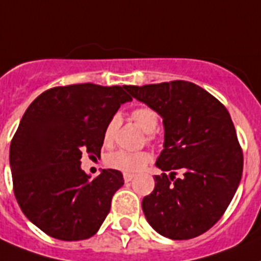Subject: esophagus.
Instances as JSON below:
<instances>
[{"label":"esophagus","instance_id":"obj_1","mask_svg":"<svg viewBox=\"0 0 261 261\" xmlns=\"http://www.w3.org/2000/svg\"><path fill=\"white\" fill-rule=\"evenodd\" d=\"M134 176H135L134 174H123L124 181H131L133 179H134Z\"/></svg>","mask_w":261,"mask_h":261}]
</instances>
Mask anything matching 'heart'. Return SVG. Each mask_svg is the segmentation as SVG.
I'll list each match as a JSON object with an SVG mask.
<instances>
[{"label":"heart","instance_id":"b5f03b06","mask_svg":"<svg viewBox=\"0 0 261 261\" xmlns=\"http://www.w3.org/2000/svg\"><path fill=\"white\" fill-rule=\"evenodd\" d=\"M131 119L134 120V123L139 128H142L144 133H147L148 141H154L155 135L152 133H154L155 128L158 127V123H159V115H158L156 111L152 110L151 107L141 106L133 110ZM117 124L118 117L111 118L110 122L107 123L103 133V142L106 144L111 143V141H113ZM150 154L146 152V151L130 152V151L118 150L109 154L106 158V163L109 167L124 172V174H135V172L141 171L150 163Z\"/></svg>","mask_w":261,"mask_h":261}]
</instances>
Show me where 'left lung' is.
<instances>
[{
    "label": "left lung",
    "mask_w": 261,
    "mask_h": 261,
    "mask_svg": "<svg viewBox=\"0 0 261 261\" xmlns=\"http://www.w3.org/2000/svg\"><path fill=\"white\" fill-rule=\"evenodd\" d=\"M131 97L163 118V151L155 188L142 201L158 233L187 240L208 231L223 216L243 174V151L231 115L214 95L187 81L126 86ZM184 171L175 178L176 170Z\"/></svg>",
    "instance_id": "1"
}]
</instances>
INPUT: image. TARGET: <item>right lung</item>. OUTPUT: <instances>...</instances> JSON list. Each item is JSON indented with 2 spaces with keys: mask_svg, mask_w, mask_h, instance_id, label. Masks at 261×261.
<instances>
[{
  "mask_svg": "<svg viewBox=\"0 0 261 261\" xmlns=\"http://www.w3.org/2000/svg\"><path fill=\"white\" fill-rule=\"evenodd\" d=\"M131 99L126 86L78 83L46 90L28 107L9 159L15 199L41 231L66 242L97 233L123 175L107 168L91 180L81 158L100 156L107 123Z\"/></svg>",
  "mask_w": 261,
  "mask_h": 261,
  "instance_id": "obj_1",
  "label": "right lung"
}]
</instances>
